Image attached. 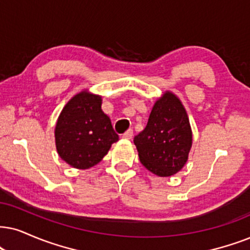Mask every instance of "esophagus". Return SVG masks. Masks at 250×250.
<instances>
[{"label": "esophagus", "mask_w": 250, "mask_h": 250, "mask_svg": "<svg viewBox=\"0 0 250 250\" xmlns=\"http://www.w3.org/2000/svg\"><path fill=\"white\" fill-rule=\"evenodd\" d=\"M132 135H134V132H132L131 129H128V130L125 131V134L122 135V137H123V138H125V140H131V138H132Z\"/></svg>", "instance_id": "34e87169"}]
</instances>
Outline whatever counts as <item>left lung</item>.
<instances>
[{
	"label": "left lung",
	"mask_w": 250,
	"mask_h": 250,
	"mask_svg": "<svg viewBox=\"0 0 250 250\" xmlns=\"http://www.w3.org/2000/svg\"><path fill=\"white\" fill-rule=\"evenodd\" d=\"M134 143L141 163L162 178L172 176L188 162L192 131L185 106L172 91H165L151 110L146 127Z\"/></svg>",
	"instance_id": "obj_1"
}]
</instances>
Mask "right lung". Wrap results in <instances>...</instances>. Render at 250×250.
I'll list each match as a JSON object with an SVG mask.
<instances>
[{
  "label": "right lung",
  "mask_w": 250,
  "mask_h": 250,
  "mask_svg": "<svg viewBox=\"0 0 250 250\" xmlns=\"http://www.w3.org/2000/svg\"><path fill=\"white\" fill-rule=\"evenodd\" d=\"M102 104V96L84 88L60 113L54 130L56 151L74 168L87 169L97 165L119 141Z\"/></svg>",
  "instance_id": "obj_1"
}]
</instances>
